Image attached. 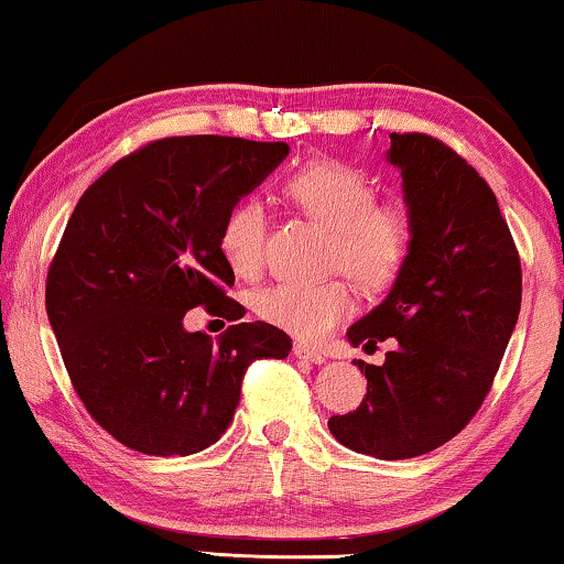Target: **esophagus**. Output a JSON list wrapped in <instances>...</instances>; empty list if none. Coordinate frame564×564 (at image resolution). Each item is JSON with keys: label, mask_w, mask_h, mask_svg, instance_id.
Here are the masks:
<instances>
[{"label": "esophagus", "mask_w": 564, "mask_h": 564, "mask_svg": "<svg viewBox=\"0 0 564 564\" xmlns=\"http://www.w3.org/2000/svg\"><path fill=\"white\" fill-rule=\"evenodd\" d=\"M293 354H296V359H303V361H311V364H324L326 361V354L321 351V348H314L308 344H293Z\"/></svg>", "instance_id": "34e87169"}]
</instances>
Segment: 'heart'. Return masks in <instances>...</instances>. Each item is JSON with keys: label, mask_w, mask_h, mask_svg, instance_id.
<instances>
[{"label": "heart", "mask_w": 564, "mask_h": 564, "mask_svg": "<svg viewBox=\"0 0 564 564\" xmlns=\"http://www.w3.org/2000/svg\"><path fill=\"white\" fill-rule=\"evenodd\" d=\"M283 193L311 220L328 228L326 263L361 289L379 291L399 279L414 243V218L404 203L377 200V187L341 160H314L285 177ZM268 216L258 200H240L226 213L218 248L238 275L263 265ZM354 291L344 279L281 281L258 291V318L301 338H321L351 314Z\"/></svg>", "instance_id": "1"}]
</instances>
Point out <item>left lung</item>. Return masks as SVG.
<instances>
[{
  "instance_id": "left-lung-1",
  "label": "left lung",
  "mask_w": 564,
  "mask_h": 564,
  "mask_svg": "<svg viewBox=\"0 0 564 564\" xmlns=\"http://www.w3.org/2000/svg\"><path fill=\"white\" fill-rule=\"evenodd\" d=\"M414 218L409 261L371 314L348 328L354 346L397 338L366 373L361 406L330 416L348 449L411 459L457 436L497 377L522 303L520 253L485 177L442 140L391 132Z\"/></svg>"
}]
</instances>
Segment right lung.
Returning <instances> with one entry per match:
<instances>
[{
  "mask_svg": "<svg viewBox=\"0 0 564 564\" xmlns=\"http://www.w3.org/2000/svg\"><path fill=\"white\" fill-rule=\"evenodd\" d=\"M289 155L285 142L183 135L148 142L87 187L50 263L47 316L89 416L130 449L187 457L234 422L256 359L291 338L263 321L213 341L191 308L243 318L218 248L226 213Z\"/></svg>",
  "mask_w": 564,
  "mask_h": 564,
  "instance_id": "add662e5",
  "label": "right lung"
}]
</instances>
